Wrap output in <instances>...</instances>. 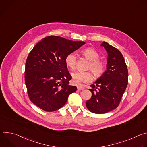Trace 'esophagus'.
<instances>
[{"mask_svg": "<svg viewBox=\"0 0 147 147\" xmlns=\"http://www.w3.org/2000/svg\"><path fill=\"white\" fill-rule=\"evenodd\" d=\"M77 89H78V90H83L84 89V88L83 87H82V86H77Z\"/></svg>", "mask_w": 147, "mask_h": 147, "instance_id": "34e87169", "label": "esophagus"}]
</instances>
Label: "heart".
I'll return each mask as SVG.
<instances>
[{"instance_id":"1","label":"heart","mask_w":147,"mask_h":147,"mask_svg":"<svg viewBox=\"0 0 147 147\" xmlns=\"http://www.w3.org/2000/svg\"><path fill=\"white\" fill-rule=\"evenodd\" d=\"M82 55L90 61L87 69L90 70L95 78L100 77L105 70L106 65L105 61L100 59L99 53L94 48L89 47L81 51ZM65 63L67 67L74 70L77 65V57L73 53L68 54L65 58ZM92 76L90 71H76L72 74V81L74 84L90 82Z\"/></svg>"}]
</instances>
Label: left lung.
<instances>
[{
  "label": "left lung",
  "instance_id": "obj_1",
  "mask_svg": "<svg viewBox=\"0 0 147 147\" xmlns=\"http://www.w3.org/2000/svg\"><path fill=\"white\" fill-rule=\"evenodd\" d=\"M100 45L108 53L107 70L91 86L92 96L86 102L88 109L96 114L116 109L128 84V70L121 52L107 42Z\"/></svg>",
  "mask_w": 147,
  "mask_h": 147
}]
</instances>
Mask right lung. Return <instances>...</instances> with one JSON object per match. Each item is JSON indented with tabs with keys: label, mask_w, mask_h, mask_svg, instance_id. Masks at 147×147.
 Returning a JSON list of instances; mask_svg holds the SVG:
<instances>
[{
	"label": "right lung",
	"mask_w": 147,
	"mask_h": 147,
	"mask_svg": "<svg viewBox=\"0 0 147 147\" xmlns=\"http://www.w3.org/2000/svg\"><path fill=\"white\" fill-rule=\"evenodd\" d=\"M85 44L57 36H48L37 43L26 63L25 83L30 100L47 112L55 111L76 91L65 63L66 56Z\"/></svg>",
	"instance_id": "add662e5"
}]
</instances>
